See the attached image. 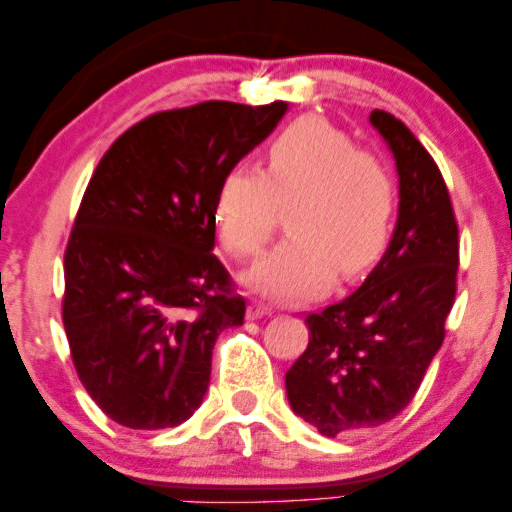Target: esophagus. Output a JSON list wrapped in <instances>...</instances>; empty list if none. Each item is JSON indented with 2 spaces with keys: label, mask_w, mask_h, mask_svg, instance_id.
I'll return each instance as SVG.
<instances>
[{
  "label": "esophagus",
  "mask_w": 512,
  "mask_h": 512,
  "mask_svg": "<svg viewBox=\"0 0 512 512\" xmlns=\"http://www.w3.org/2000/svg\"><path fill=\"white\" fill-rule=\"evenodd\" d=\"M274 308L269 303H260V301H252L250 308H248V317L250 320H257V317H264V315H272Z\"/></svg>",
  "instance_id": "34e87169"
}]
</instances>
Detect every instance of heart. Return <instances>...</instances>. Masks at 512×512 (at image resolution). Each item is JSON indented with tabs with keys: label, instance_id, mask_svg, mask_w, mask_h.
I'll return each mask as SVG.
<instances>
[{
	"label": "heart",
	"instance_id": "1",
	"mask_svg": "<svg viewBox=\"0 0 512 512\" xmlns=\"http://www.w3.org/2000/svg\"><path fill=\"white\" fill-rule=\"evenodd\" d=\"M289 207L291 236L245 274L252 289L303 298L334 279L358 281L383 260L395 223L397 190L383 158L358 149L322 117H298L264 156V173L231 168L216 192L214 216L223 250L252 260Z\"/></svg>",
	"mask_w": 512,
	"mask_h": 512
}]
</instances>
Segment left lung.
I'll return each instance as SVG.
<instances>
[{
  "label": "left lung",
  "instance_id": "1",
  "mask_svg": "<svg viewBox=\"0 0 512 512\" xmlns=\"http://www.w3.org/2000/svg\"><path fill=\"white\" fill-rule=\"evenodd\" d=\"M370 122L397 163L395 236L361 289L305 317L308 346L286 373L291 409L327 438L378 428L409 407L457 293V219L436 161L395 115L373 110Z\"/></svg>",
  "mask_w": 512,
  "mask_h": 512
}]
</instances>
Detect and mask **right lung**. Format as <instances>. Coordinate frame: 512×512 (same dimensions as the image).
Returning <instances> with one entry per match:
<instances>
[{"instance_id": "right-lung-1", "label": "right lung", "mask_w": 512, "mask_h": 512, "mask_svg": "<svg viewBox=\"0 0 512 512\" xmlns=\"http://www.w3.org/2000/svg\"><path fill=\"white\" fill-rule=\"evenodd\" d=\"M284 101H204L144 117L105 151L64 250L62 322L81 385L115 424L178 426L245 298L214 255L221 178L269 137Z\"/></svg>"}]
</instances>
